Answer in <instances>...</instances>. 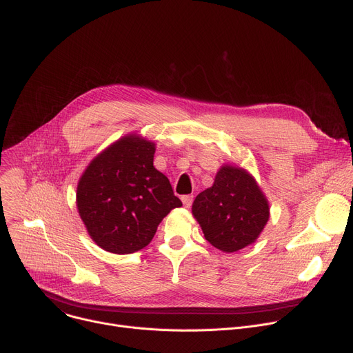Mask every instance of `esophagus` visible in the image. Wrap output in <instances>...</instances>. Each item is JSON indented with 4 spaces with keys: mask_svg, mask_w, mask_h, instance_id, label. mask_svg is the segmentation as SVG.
Listing matches in <instances>:
<instances>
[{
    "mask_svg": "<svg viewBox=\"0 0 353 353\" xmlns=\"http://www.w3.org/2000/svg\"><path fill=\"white\" fill-rule=\"evenodd\" d=\"M181 201H183V205H184V208H190L192 206V201H193V196H190V194H186V196H181Z\"/></svg>",
    "mask_w": 353,
    "mask_h": 353,
    "instance_id": "34e87169",
    "label": "esophagus"
}]
</instances>
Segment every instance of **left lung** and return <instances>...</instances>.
<instances>
[{"label": "left lung", "mask_w": 353, "mask_h": 353, "mask_svg": "<svg viewBox=\"0 0 353 353\" xmlns=\"http://www.w3.org/2000/svg\"><path fill=\"white\" fill-rule=\"evenodd\" d=\"M192 213L208 242L232 253L256 242L270 216L269 201L243 167L223 164L213 186L197 194Z\"/></svg>", "instance_id": "1"}]
</instances>
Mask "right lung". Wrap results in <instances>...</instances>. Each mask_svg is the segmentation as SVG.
Here are the masks:
<instances>
[{"instance_id": "add662e5", "label": "right lung", "mask_w": 353, "mask_h": 353, "mask_svg": "<svg viewBox=\"0 0 353 353\" xmlns=\"http://www.w3.org/2000/svg\"><path fill=\"white\" fill-rule=\"evenodd\" d=\"M156 144L137 133L111 143L90 161L79 184L77 210L105 252L134 253L152 242L160 221L181 201L153 165Z\"/></svg>"}]
</instances>
